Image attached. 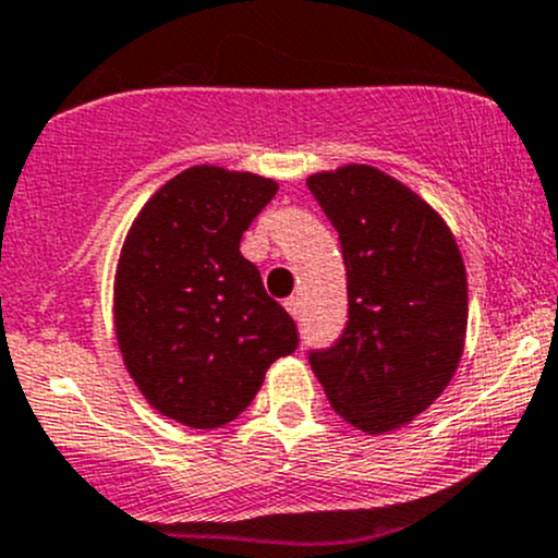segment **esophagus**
<instances>
[{
  "label": "esophagus",
  "instance_id": "1",
  "mask_svg": "<svg viewBox=\"0 0 558 558\" xmlns=\"http://www.w3.org/2000/svg\"><path fill=\"white\" fill-rule=\"evenodd\" d=\"M283 307L289 310V313H291V318H299V299H296V296H289V299H286V302H283Z\"/></svg>",
  "mask_w": 558,
  "mask_h": 558
}]
</instances>
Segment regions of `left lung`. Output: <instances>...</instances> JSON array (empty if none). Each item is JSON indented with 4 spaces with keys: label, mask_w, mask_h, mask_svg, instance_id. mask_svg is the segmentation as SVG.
Segmentation results:
<instances>
[{
    "label": "left lung",
    "mask_w": 558,
    "mask_h": 558,
    "mask_svg": "<svg viewBox=\"0 0 558 558\" xmlns=\"http://www.w3.org/2000/svg\"><path fill=\"white\" fill-rule=\"evenodd\" d=\"M339 232L348 324L307 350L333 412L363 433L401 427L449 385L468 326L465 264L441 216L368 166L307 179Z\"/></svg>",
    "instance_id": "left-lung-1"
}]
</instances>
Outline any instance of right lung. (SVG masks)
Returning <instances> with one entry per match:
<instances>
[{
    "instance_id": "right-lung-1",
    "label": "right lung",
    "mask_w": 558,
    "mask_h": 558,
    "mask_svg": "<svg viewBox=\"0 0 558 558\" xmlns=\"http://www.w3.org/2000/svg\"><path fill=\"white\" fill-rule=\"evenodd\" d=\"M278 184L197 166L168 181L133 221L114 283L117 342L133 383L166 417L221 427L245 412L294 318L264 291L240 238Z\"/></svg>"
}]
</instances>
